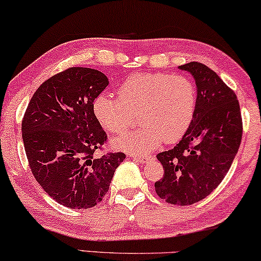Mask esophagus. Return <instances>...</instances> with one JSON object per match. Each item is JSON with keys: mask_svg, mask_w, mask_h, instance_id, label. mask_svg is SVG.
<instances>
[{"mask_svg": "<svg viewBox=\"0 0 261 261\" xmlns=\"http://www.w3.org/2000/svg\"><path fill=\"white\" fill-rule=\"evenodd\" d=\"M132 158H133L134 161L137 162H140V163H146V162H148V160H150V157H146V155H130Z\"/></svg>", "mask_w": 261, "mask_h": 261, "instance_id": "34e87169", "label": "esophagus"}]
</instances>
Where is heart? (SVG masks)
Returning a JSON list of instances; mask_svg holds the SVG:
<instances>
[{
	"label": "heart",
	"instance_id": "b5f03b06",
	"mask_svg": "<svg viewBox=\"0 0 261 261\" xmlns=\"http://www.w3.org/2000/svg\"><path fill=\"white\" fill-rule=\"evenodd\" d=\"M118 97L101 93L93 103V114L109 133H121L139 113L138 129L114 139L113 146L132 153L146 154L165 141L185 135L197 109V89L185 75L137 73L117 87Z\"/></svg>",
	"mask_w": 261,
	"mask_h": 261
}]
</instances>
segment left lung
<instances>
[{"instance_id":"obj_1","label":"left lung","mask_w":261,"mask_h":261,"mask_svg":"<svg viewBox=\"0 0 261 261\" xmlns=\"http://www.w3.org/2000/svg\"><path fill=\"white\" fill-rule=\"evenodd\" d=\"M178 68L197 85V109L191 126L174 148L161 152L164 168L154 184L158 197L172 205H192L211 194L231 167L242 139V118L234 91L205 64Z\"/></svg>"}]
</instances>
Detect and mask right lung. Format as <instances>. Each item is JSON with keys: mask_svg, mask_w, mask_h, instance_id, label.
<instances>
[{"mask_svg": "<svg viewBox=\"0 0 261 261\" xmlns=\"http://www.w3.org/2000/svg\"><path fill=\"white\" fill-rule=\"evenodd\" d=\"M109 80L99 70L73 67L54 75L33 94L21 130L37 182L59 204L90 208L103 200L122 152L94 157L107 134L93 114V101Z\"/></svg>", "mask_w": 261, "mask_h": 261, "instance_id": "1", "label": "right lung"}]
</instances>
